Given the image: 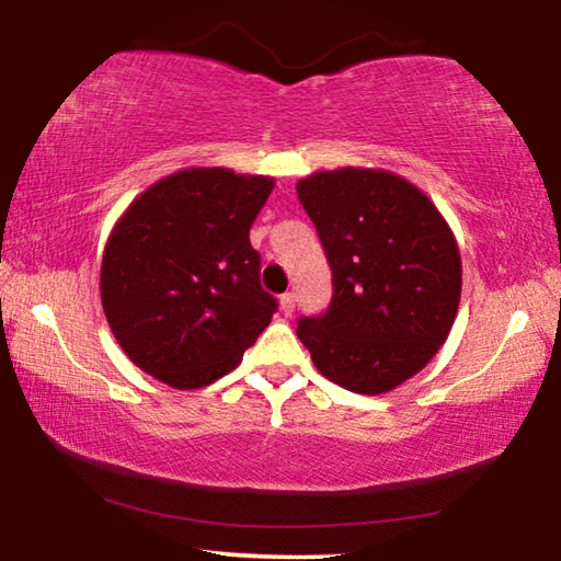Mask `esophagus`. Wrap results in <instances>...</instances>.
<instances>
[{
  "instance_id": "1",
  "label": "esophagus",
  "mask_w": 561,
  "mask_h": 561,
  "mask_svg": "<svg viewBox=\"0 0 561 561\" xmlns=\"http://www.w3.org/2000/svg\"><path fill=\"white\" fill-rule=\"evenodd\" d=\"M294 307H297V301H294V294H282L279 297V309L284 317H291L294 314Z\"/></svg>"
}]
</instances>
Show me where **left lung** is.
Returning a JSON list of instances; mask_svg holds the SVG:
<instances>
[{"mask_svg": "<svg viewBox=\"0 0 561 561\" xmlns=\"http://www.w3.org/2000/svg\"><path fill=\"white\" fill-rule=\"evenodd\" d=\"M297 195L334 274L327 314L299 319L297 336L329 381L391 391L450 334L462 289L455 234L423 190L388 170H321Z\"/></svg>", "mask_w": 561, "mask_h": 561, "instance_id": "8db88e82", "label": "left lung"}]
</instances>
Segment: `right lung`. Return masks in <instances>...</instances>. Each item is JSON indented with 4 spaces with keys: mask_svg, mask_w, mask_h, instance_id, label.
I'll return each mask as SVG.
<instances>
[{
    "mask_svg": "<svg viewBox=\"0 0 561 561\" xmlns=\"http://www.w3.org/2000/svg\"><path fill=\"white\" fill-rule=\"evenodd\" d=\"M270 175L187 168L140 193L113 225L101 301L113 336L140 371L180 391L240 364L277 311L260 284L250 227Z\"/></svg>",
    "mask_w": 561,
    "mask_h": 561,
    "instance_id": "obj_1",
    "label": "right lung"
}]
</instances>
